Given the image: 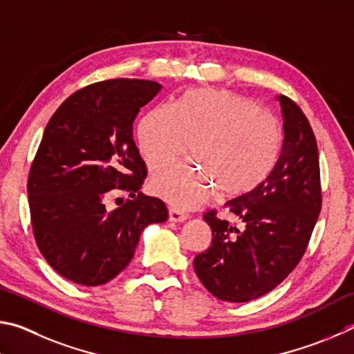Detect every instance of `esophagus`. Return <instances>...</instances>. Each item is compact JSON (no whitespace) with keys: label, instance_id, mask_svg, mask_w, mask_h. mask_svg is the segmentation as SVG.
<instances>
[{"label":"esophagus","instance_id":"1","mask_svg":"<svg viewBox=\"0 0 354 354\" xmlns=\"http://www.w3.org/2000/svg\"><path fill=\"white\" fill-rule=\"evenodd\" d=\"M188 219V214L178 208H169V221L171 222H183Z\"/></svg>","mask_w":354,"mask_h":354}]
</instances>
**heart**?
<instances>
[{
	"instance_id": "heart-1",
	"label": "heart",
	"mask_w": 354,
	"mask_h": 354,
	"mask_svg": "<svg viewBox=\"0 0 354 354\" xmlns=\"http://www.w3.org/2000/svg\"><path fill=\"white\" fill-rule=\"evenodd\" d=\"M138 149L151 169L185 152L197 165H172L155 171L151 189L171 205H199L218 188L222 197H239L258 188L274 169L283 146L275 116L227 90H191L178 101L161 104L141 118Z\"/></svg>"
}]
</instances>
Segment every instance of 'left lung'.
Wrapping results in <instances>:
<instances>
[{"mask_svg": "<svg viewBox=\"0 0 354 354\" xmlns=\"http://www.w3.org/2000/svg\"><path fill=\"white\" fill-rule=\"evenodd\" d=\"M283 115L281 153L269 177L225 203L243 228L203 216L212 247L194 258V270L219 300L243 303L277 288L305 253L322 208L317 141L292 99L277 96Z\"/></svg>", "mask_w": 354, "mask_h": 354, "instance_id": "obj_1", "label": "left lung"}]
</instances>
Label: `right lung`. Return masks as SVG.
<instances>
[{"instance_id":"obj_1","label":"right lung","mask_w":354,"mask_h":354,"mask_svg":"<svg viewBox=\"0 0 354 354\" xmlns=\"http://www.w3.org/2000/svg\"><path fill=\"white\" fill-rule=\"evenodd\" d=\"M160 90L141 79L91 84L48 122L28 178L30 222L41 255L66 280L110 281L142 230L167 219L163 201L138 193L147 169L133 141L136 115ZM122 190L133 199L109 212L106 197Z\"/></svg>"}]
</instances>
